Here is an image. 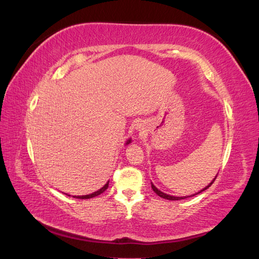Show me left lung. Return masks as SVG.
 <instances>
[{"mask_svg": "<svg viewBox=\"0 0 259 259\" xmlns=\"http://www.w3.org/2000/svg\"><path fill=\"white\" fill-rule=\"evenodd\" d=\"M216 178H217V176H216V177L213 178V180L211 181L210 184H209L207 187H205V188H203L202 190H200L199 192H197V194H200L201 191H203V190H206L207 188H209V187H210V186L212 185V183H213L214 179H216ZM151 188L153 189V191H155L158 196H160L161 198H164V199H168V200H180V199H184V197H175V196H170V195L164 194V192H162V191H160V190H158V189H157V187H156V186H153L152 184H151ZM197 194H196V195H197Z\"/></svg>", "mask_w": 259, "mask_h": 259, "instance_id": "left-lung-1", "label": "left lung"}]
</instances>
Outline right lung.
<instances>
[{
	"mask_svg": "<svg viewBox=\"0 0 259 259\" xmlns=\"http://www.w3.org/2000/svg\"><path fill=\"white\" fill-rule=\"evenodd\" d=\"M130 142V140H128V142H126V145H128ZM109 187V181L108 183L104 185L101 189H99L98 191H95L93 192V194H90V195H85V196H73L74 198H80V199H88V198H93V197H96V196H99L100 194H102V192L104 191V190H107V188Z\"/></svg>",
	"mask_w": 259,
	"mask_h": 259,
	"instance_id": "add662e5",
	"label": "right lung"
}]
</instances>
